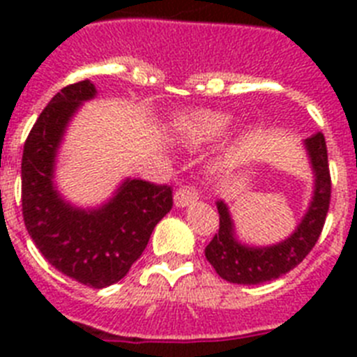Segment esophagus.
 Instances as JSON below:
<instances>
[{
  "label": "esophagus",
  "mask_w": 357,
  "mask_h": 357,
  "mask_svg": "<svg viewBox=\"0 0 357 357\" xmlns=\"http://www.w3.org/2000/svg\"><path fill=\"white\" fill-rule=\"evenodd\" d=\"M198 200V195L195 193L191 188H181L173 197V202H175V207L178 209H184V207H189L191 204Z\"/></svg>",
  "instance_id": "obj_1"
}]
</instances>
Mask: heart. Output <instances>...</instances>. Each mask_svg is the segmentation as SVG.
Here are the masks:
<instances>
[{"instance_id":"b5f03b06","label":"heart","mask_w":357,"mask_h":357,"mask_svg":"<svg viewBox=\"0 0 357 357\" xmlns=\"http://www.w3.org/2000/svg\"><path fill=\"white\" fill-rule=\"evenodd\" d=\"M230 119L214 110H184L173 116L169 132L176 143L188 148H200L213 143L229 127Z\"/></svg>"}]
</instances>
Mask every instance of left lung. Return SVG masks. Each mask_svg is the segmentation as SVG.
Masks as SVG:
<instances>
[{"mask_svg":"<svg viewBox=\"0 0 357 357\" xmlns=\"http://www.w3.org/2000/svg\"><path fill=\"white\" fill-rule=\"evenodd\" d=\"M302 144L313 173V193L301 222L288 238L273 245H248L239 239L227 202L222 198L216 202L220 230L206 247V257L222 279L232 284H263L279 279L301 264L320 238L331 200L326 137L318 132Z\"/></svg>","mask_w":357,"mask_h":357,"instance_id":"1","label":"left lung"}]
</instances>
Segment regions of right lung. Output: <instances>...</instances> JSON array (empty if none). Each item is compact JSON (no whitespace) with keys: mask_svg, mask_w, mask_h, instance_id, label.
<instances>
[{"mask_svg":"<svg viewBox=\"0 0 357 357\" xmlns=\"http://www.w3.org/2000/svg\"><path fill=\"white\" fill-rule=\"evenodd\" d=\"M98 94L91 80L64 87L40 112L21 162L23 218L28 234L52 266L102 289L127 275L146 248L151 230L173 206L172 188L123 178L100 206L69 202L56 184L59 153L85 102Z\"/></svg>","mask_w":357,"mask_h":357,"instance_id":"add662e5","label":"right lung"}]
</instances>
